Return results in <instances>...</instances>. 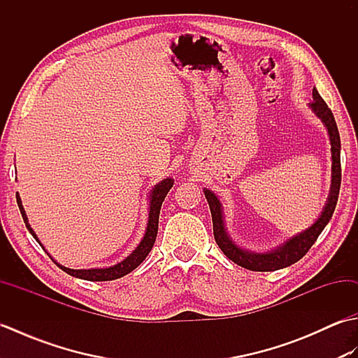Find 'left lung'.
Returning <instances> with one entry per match:
<instances>
[{
    "instance_id": "1",
    "label": "left lung",
    "mask_w": 358,
    "mask_h": 358,
    "mask_svg": "<svg viewBox=\"0 0 358 358\" xmlns=\"http://www.w3.org/2000/svg\"><path fill=\"white\" fill-rule=\"evenodd\" d=\"M314 101L309 103V108L313 109L315 115L322 120V123L328 129V135L331 140V155H332V180H331V192L328 196V201H326L322 215L317 218V222L308 227L306 231L294 235L289 240H286L283 245L278 246L277 249H272L269 252H250V250L238 248L232 238L227 235L226 227H224V220H223V210H222V203H220L218 196L209 191V189H204V196L209 203L210 214H212V224H214V237L218 248L223 250V254L237 263L238 266L249 271H258V272H268V271H277L283 269L296 263L306 255L310 246L317 241L318 235L322 234L324 226L329 223V220L336 210L337 200H338V192H340V185H341V164H340V135L336 118H334L331 109L328 104L324 103L320 94L317 92V89L313 90Z\"/></svg>"
}]
</instances>
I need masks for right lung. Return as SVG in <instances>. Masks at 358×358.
Returning a JSON list of instances; mask_svg holds the SVG:
<instances>
[{"label":"right lung","instance_id":"right-lung-1","mask_svg":"<svg viewBox=\"0 0 358 358\" xmlns=\"http://www.w3.org/2000/svg\"><path fill=\"white\" fill-rule=\"evenodd\" d=\"M173 186V180L172 178H164L163 181H159L158 185H155L152 187L150 195H149V218H148V227H146V232H144V237L140 241V245L136 246V249L134 252L126 257L123 262L115 264V266H110V268H100V269H71V268H64V266L58 264L55 260V264L58 266L59 269H63L66 273H69L72 277H77L81 280H87V281H110V280H117L124 277L126 273L132 272L135 268H138V266L143 263L144 258H146L150 252L152 246H154L155 238H157V234H158V218H159V209H162V204L166 199L167 192L171 191V187ZM17 203H18V208L20 212L22 215V220H24L27 231L34 235V238L40 243L38 240L36 234L34 232L32 227L29 224V220L27 215L24 212V208H22V203L20 195L17 192ZM40 246L43 248V245L40 243ZM44 249V248H43Z\"/></svg>","mask_w":358,"mask_h":358}]
</instances>
